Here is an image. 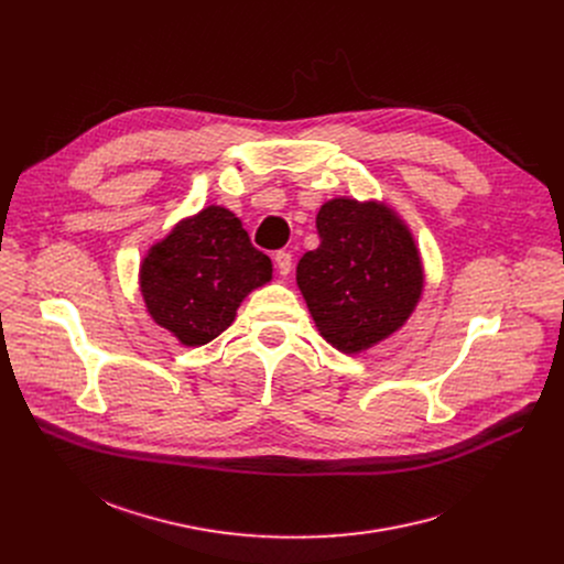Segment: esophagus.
<instances>
[{"instance_id": "1", "label": "esophagus", "mask_w": 564, "mask_h": 564, "mask_svg": "<svg viewBox=\"0 0 564 564\" xmlns=\"http://www.w3.org/2000/svg\"><path fill=\"white\" fill-rule=\"evenodd\" d=\"M274 263H276L279 274L288 276L290 270H292V254H290V252H276V254H274Z\"/></svg>"}]
</instances>
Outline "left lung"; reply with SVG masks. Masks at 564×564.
I'll list each match as a JSON object with an SVG mask.
<instances>
[{
  "label": "left lung",
  "instance_id": "obj_1",
  "mask_svg": "<svg viewBox=\"0 0 564 564\" xmlns=\"http://www.w3.org/2000/svg\"><path fill=\"white\" fill-rule=\"evenodd\" d=\"M321 246L305 252L296 285L318 335L346 355L366 352L422 301L426 274L415 236L386 200L337 196L316 214Z\"/></svg>",
  "mask_w": 564,
  "mask_h": 564
}]
</instances>
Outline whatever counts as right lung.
<instances>
[{"label":"right lung","instance_id":"obj_1","mask_svg":"<svg viewBox=\"0 0 564 564\" xmlns=\"http://www.w3.org/2000/svg\"><path fill=\"white\" fill-rule=\"evenodd\" d=\"M270 281V257L220 205L181 218L147 250L138 272L149 316L187 348L227 330L246 296Z\"/></svg>","mask_w":564,"mask_h":564}]
</instances>
